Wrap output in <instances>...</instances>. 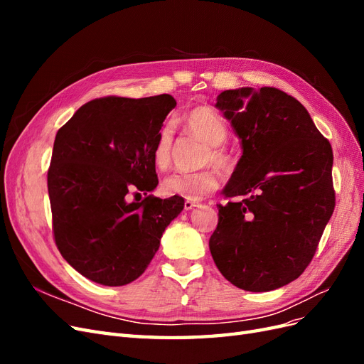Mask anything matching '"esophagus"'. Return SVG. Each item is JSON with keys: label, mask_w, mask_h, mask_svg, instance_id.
Wrapping results in <instances>:
<instances>
[{"label": "esophagus", "mask_w": 364, "mask_h": 364, "mask_svg": "<svg viewBox=\"0 0 364 364\" xmlns=\"http://www.w3.org/2000/svg\"><path fill=\"white\" fill-rule=\"evenodd\" d=\"M199 205H200L199 202H194V200H185L183 208L186 209V211H190V209H193V208H196V206H199Z\"/></svg>", "instance_id": "1"}]
</instances>
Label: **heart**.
Instances as JSON below:
<instances>
[{"instance_id":"1","label":"heart","mask_w":364,"mask_h":364,"mask_svg":"<svg viewBox=\"0 0 364 364\" xmlns=\"http://www.w3.org/2000/svg\"><path fill=\"white\" fill-rule=\"evenodd\" d=\"M182 121L191 134L202 138L208 144L203 164L214 162L218 167L226 168L229 165V155L220 146L228 138V127L223 118L214 109L199 106L186 112L182 117ZM171 147L173 129L170 126H165L161 129L156 144L153 147V162L159 170H165L170 165ZM218 185L220 174L215 168H205L200 171H176L162 181V191L167 196H178L186 200H197L215 191Z\"/></svg>"}]
</instances>
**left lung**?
<instances>
[{
    "instance_id": "obj_1",
    "label": "left lung",
    "mask_w": 364,
    "mask_h": 364,
    "mask_svg": "<svg viewBox=\"0 0 364 364\" xmlns=\"http://www.w3.org/2000/svg\"><path fill=\"white\" fill-rule=\"evenodd\" d=\"M220 111L241 139L243 156L217 205L209 250L235 287L270 291L311 262L336 206L333 149L306 109L278 87L223 91Z\"/></svg>"
}]
</instances>
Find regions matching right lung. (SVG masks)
Masks as SVG:
<instances>
[{"label":"right lung","instance_id":"1","mask_svg":"<svg viewBox=\"0 0 364 364\" xmlns=\"http://www.w3.org/2000/svg\"><path fill=\"white\" fill-rule=\"evenodd\" d=\"M168 94L109 95L87 102L56 134L47 174L53 237L62 257L85 278L117 287L139 278L159 249L183 199H159L153 162ZM144 192L129 203L132 191Z\"/></svg>","mask_w":364,"mask_h":364}]
</instances>
